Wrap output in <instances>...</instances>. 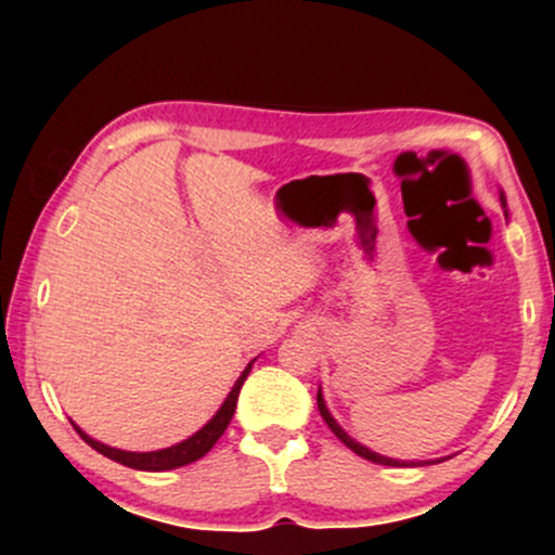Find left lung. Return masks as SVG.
<instances>
[{"mask_svg": "<svg viewBox=\"0 0 555 555\" xmlns=\"http://www.w3.org/2000/svg\"><path fill=\"white\" fill-rule=\"evenodd\" d=\"M318 412H321V417L326 420V425H328V428H331V433H334V436L339 438V441H341L344 446H347V449H352L354 454L362 456V460H371V462H375V464H386V467H410V464H415V462H399V460H388V456H380V454H375V451L367 449V446H362V443L354 441V438H349L347 433H344V430L339 428V423H336V420L331 417V412L326 410V401H323L321 391H318Z\"/></svg>", "mask_w": 555, "mask_h": 555, "instance_id": "8db88e82", "label": "left lung"}]
</instances>
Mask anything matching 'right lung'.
Instances as JSON below:
<instances>
[{"instance_id":"1","label":"right lung","mask_w":555,"mask_h":555,"mask_svg":"<svg viewBox=\"0 0 555 555\" xmlns=\"http://www.w3.org/2000/svg\"><path fill=\"white\" fill-rule=\"evenodd\" d=\"M253 362L250 365L242 371V375L237 378V384H234L232 391H229V397L224 404H221V410L216 412L214 420H208V425H203L201 430L195 433V436H190L188 441L177 443V446H169V449H162V451H145V454H135V451H119V449H112V446H104L99 441H93L91 436H86L80 428H75L80 433V438L86 441L91 449L99 451V454L109 456V460L125 464V467H132V469H145V473H164V469H177V467H184V464H193L201 460V456H206L208 451L214 449V443L219 441L221 436H224L227 425L232 423V415L234 410H237V397H240V388L245 384L247 373H250Z\"/></svg>"}]
</instances>
